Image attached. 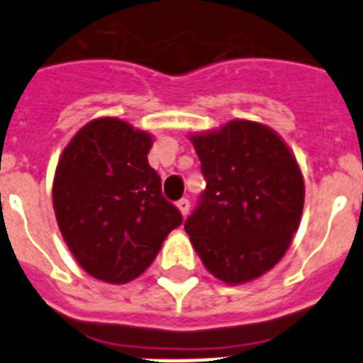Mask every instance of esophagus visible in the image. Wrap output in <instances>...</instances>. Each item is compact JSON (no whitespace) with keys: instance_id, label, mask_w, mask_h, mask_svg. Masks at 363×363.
<instances>
[{"instance_id":"obj_1","label":"esophagus","mask_w":363,"mask_h":363,"mask_svg":"<svg viewBox=\"0 0 363 363\" xmlns=\"http://www.w3.org/2000/svg\"><path fill=\"white\" fill-rule=\"evenodd\" d=\"M177 208L181 210L182 218H186V216H188V212H190V201H188V199H181V201H177Z\"/></svg>"}]
</instances>
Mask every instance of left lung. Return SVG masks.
Wrapping results in <instances>:
<instances>
[{
    "mask_svg": "<svg viewBox=\"0 0 363 363\" xmlns=\"http://www.w3.org/2000/svg\"><path fill=\"white\" fill-rule=\"evenodd\" d=\"M190 140L206 181L184 223L191 245L216 279H258L284 257L299 228V164L284 140L257 121L233 120Z\"/></svg>",
    "mask_w": 363,
    "mask_h": 363,
    "instance_id": "obj_1",
    "label": "left lung"
}]
</instances>
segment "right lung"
<instances>
[{"label":"right lung","mask_w":363,"mask_h":363,"mask_svg":"<svg viewBox=\"0 0 363 363\" xmlns=\"http://www.w3.org/2000/svg\"><path fill=\"white\" fill-rule=\"evenodd\" d=\"M153 138L118 118L86 123L60 155L53 208L62 238L94 279L125 284L142 275L182 223L147 162Z\"/></svg>","instance_id":"right-lung-1"}]
</instances>
